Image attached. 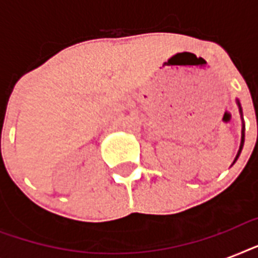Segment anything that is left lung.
I'll list each match as a JSON object with an SVG mask.
<instances>
[{"label":"left lung","instance_id":"1","mask_svg":"<svg viewBox=\"0 0 258 258\" xmlns=\"http://www.w3.org/2000/svg\"><path fill=\"white\" fill-rule=\"evenodd\" d=\"M236 103L238 105V111H240V116H241V121H242V127H241V143H240V149H238V153H237L236 158H234V161H233L232 166L234 165L237 162V159L240 158V154L242 151V147H244V142H245V123H244V115H242V107H241V103L238 99H236Z\"/></svg>","mask_w":258,"mask_h":258}]
</instances>
